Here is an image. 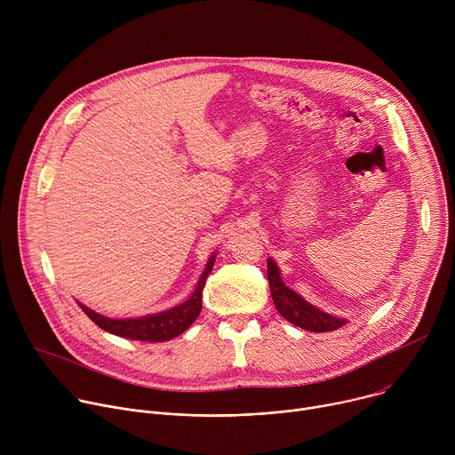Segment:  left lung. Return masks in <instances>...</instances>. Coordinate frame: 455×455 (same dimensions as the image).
<instances>
[{
  "label": "left lung",
  "instance_id": "8db88e82",
  "mask_svg": "<svg viewBox=\"0 0 455 455\" xmlns=\"http://www.w3.org/2000/svg\"><path fill=\"white\" fill-rule=\"evenodd\" d=\"M268 265V284H270V293L274 299V304L277 311L291 322L293 326H299L306 331H315V333H323V331H335L342 328L346 320L323 313L316 309L315 306L307 304L300 295H297L293 290L284 286L277 265L272 261V259H267Z\"/></svg>",
  "mask_w": 455,
  "mask_h": 455
}]
</instances>
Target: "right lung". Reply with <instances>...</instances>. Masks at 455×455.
<instances>
[{
	"label": "right lung",
	"instance_id": "1",
	"mask_svg": "<svg viewBox=\"0 0 455 455\" xmlns=\"http://www.w3.org/2000/svg\"><path fill=\"white\" fill-rule=\"evenodd\" d=\"M212 265H214V255L209 259V265H207L196 290H194V293L188 300H185L183 304L171 307L167 311L156 313V315L115 320V318H108V316H102V315L92 311L90 307L83 306L81 302H79V306L97 323L99 328H102L108 333H113L116 337H124V339H132V340H140V342H165V340H171V339L181 335L190 326V323L198 318V315L202 311L204 288L207 284V277L212 270Z\"/></svg>",
	"mask_w": 455,
	"mask_h": 455
}]
</instances>
